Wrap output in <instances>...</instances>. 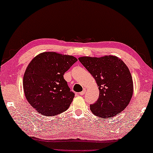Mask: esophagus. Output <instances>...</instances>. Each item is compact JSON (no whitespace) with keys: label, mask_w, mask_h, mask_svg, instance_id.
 Returning a JSON list of instances; mask_svg holds the SVG:
<instances>
[{"label":"esophagus","mask_w":153,"mask_h":153,"mask_svg":"<svg viewBox=\"0 0 153 153\" xmlns=\"http://www.w3.org/2000/svg\"><path fill=\"white\" fill-rule=\"evenodd\" d=\"M85 92H86V90H85V89H84L83 91H81V93H80V95H81V96H83V95H84L85 94Z\"/></svg>","instance_id":"1"}]
</instances>
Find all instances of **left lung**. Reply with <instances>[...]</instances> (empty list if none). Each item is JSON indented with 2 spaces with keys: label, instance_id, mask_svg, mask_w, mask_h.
I'll list each match as a JSON object with an SVG mask.
<instances>
[{
  "label": "left lung",
  "instance_id": "obj_1",
  "mask_svg": "<svg viewBox=\"0 0 153 153\" xmlns=\"http://www.w3.org/2000/svg\"><path fill=\"white\" fill-rule=\"evenodd\" d=\"M79 60L93 76L100 91L98 100L90 106L92 113L105 119L121 112L134 93L133 80L126 64L114 56H82Z\"/></svg>",
  "mask_w": 153,
  "mask_h": 153
}]
</instances>
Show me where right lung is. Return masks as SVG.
Segmentation results:
<instances>
[{
	"instance_id": "obj_1",
	"label": "right lung",
	"mask_w": 153,
	"mask_h": 153,
	"mask_svg": "<svg viewBox=\"0 0 153 153\" xmlns=\"http://www.w3.org/2000/svg\"><path fill=\"white\" fill-rule=\"evenodd\" d=\"M76 61L72 56L47 51L30 62L24 74L23 88L27 101L39 113L52 117L68 108L74 94L64 74Z\"/></svg>"
}]
</instances>
